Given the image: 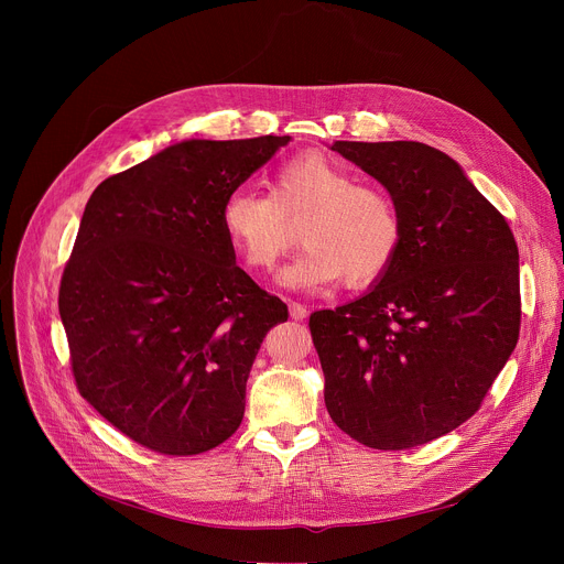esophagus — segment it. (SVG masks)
Returning a JSON list of instances; mask_svg holds the SVG:
<instances>
[{"label":"esophagus","instance_id":"1","mask_svg":"<svg viewBox=\"0 0 564 564\" xmlns=\"http://www.w3.org/2000/svg\"><path fill=\"white\" fill-rule=\"evenodd\" d=\"M290 316H292L294 321H303V318L307 316V307L292 301V303H290Z\"/></svg>","mask_w":564,"mask_h":564}]
</instances>
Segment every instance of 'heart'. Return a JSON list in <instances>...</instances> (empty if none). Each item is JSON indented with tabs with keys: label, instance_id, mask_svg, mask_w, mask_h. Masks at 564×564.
<instances>
[{
	"label": "heart",
	"instance_id": "obj_1",
	"mask_svg": "<svg viewBox=\"0 0 564 564\" xmlns=\"http://www.w3.org/2000/svg\"><path fill=\"white\" fill-rule=\"evenodd\" d=\"M220 227L231 250L250 270H272L292 243V225L303 223L305 246L279 281L314 292L344 276L348 288L381 279L404 243L406 223L397 198L324 153H303L283 163L270 196L240 187L220 205Z\"/></svg>",
	"mask_w": 564,
	"mask_h": 564
}]
</instances>
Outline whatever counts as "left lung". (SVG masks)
<instances>
[{
    "label": "left lung",
    "mask_w": 564,
    "mask_h": 564,
    "mask_svg": "<svg viewBox=\"0 0 564 564\" xmlns=\"http://www.w3.org/2000/svg\"><path fill=\"white\" fill-rule=\"evenodd\" d=\"M333 151L404 214V243L377 285L310 314L333 422L364 446L433 442L487 397L520 337L518 246L507 218L444 151L413 140Z\"/></svg>",
    "instance_id": "1"
}]
</instances>
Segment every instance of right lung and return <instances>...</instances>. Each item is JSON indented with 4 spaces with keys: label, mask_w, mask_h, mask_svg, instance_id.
<instances>
[{
    "label": "right lung",
    "mask_w": 564,
    "mask_h": 564,
    "mask_svg": "<svg viewBox=\"0 0 564 564\" xmlns=\"http://www.w3.org/2000/svg\"><path fill=\"white\" fill-rule=\"evenodd\" d=\"M290 135L183 140L102 181L59 283L75 386L120 433L163 455L234 435L257 352L288 305L236 265L225 196Z\"/></svg>",
    "instance_id": "1"
}]
</instances>
